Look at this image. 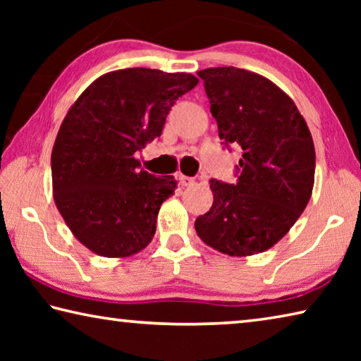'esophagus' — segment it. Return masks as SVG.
<instances>
[{
	"label": "esophagus",
	"instance_id": "1",
	"mask_svg": "<svg viewBox=\"0 0 361 361\" xmlns=\"http://www.w3.org/2000/svg\"><path fill=\"white\" fill-rule=\"evenodd\" d=\"M178 181L183 186H192L195 183V180L191 178V176H185V175H178Z\"/></svg>",
	"mask_w": 361,
	"mask_h": 361
}]
</instances>
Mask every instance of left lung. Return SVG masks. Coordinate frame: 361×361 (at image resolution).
Here are the masks:
<instances>
[{"mask_svg":"<svg viewBox=\"0 0 361 361\" xmlns=\"http://www.w3.org/2000/svg\"><path fill=\"white\" fill-rule=\"evenodd\" d=\"M223 143L239 145L240 175L210 180L212 209L194 228L207 245L229 256H252L282 240L309 204L315 148L288 95L258 73L218 66L197 71Z\"/></svg>","mask_w":361,"mask_h":361,"instance_id":"8db88e82","label":"left lung"}]
</instances>
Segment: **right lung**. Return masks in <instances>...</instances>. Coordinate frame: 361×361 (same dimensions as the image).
I'll return each mask as SVG.
<instances>
[{"label": "right lung", "instance_id": "add662e5", "mask_svg": "<svg viewBox=\"0 0 361 361\" xmlns=\"http://www.w3.org/2000/svg\"><path fill=\"white\" fill-rule=\"evenodd\" d=\"M197 82L189 73L116 70L68 109L52 148V191L66 226L90 252L127 258L152 240L176 181L140 169L135 152L161 137L175 100Z\"/></svg>", "mask_w": 361, "mask_h": 361}]
</instances>
